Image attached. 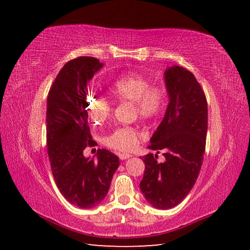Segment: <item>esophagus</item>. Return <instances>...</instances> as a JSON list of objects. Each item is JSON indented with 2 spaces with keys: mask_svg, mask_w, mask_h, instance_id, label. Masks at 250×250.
<instances>
[{
  "mask_svg": "<svg viewBox=\"0 0 250 250\" xmlns=\"http://www.w3.org/2000/svg\"><path fill=\"white\" fill-rule=\"evenodd\" d=\"M132 155L131 154H127V153H120L119 154V157H120V160H127V158H129V157H131Z\"/></svg>",
  "mask_w": 250,
  "mask_h": 250,
  "instance_id": "esophagus-1",
  "label": "esophagus"
}]
</instances>
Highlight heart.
Listing matches in <instances>:
<instances>
[{
    "mask_svg": "<svg viewBox=\"0 0 250 250\" xmlns=\"http://www.w3.org/2000/svg\"><path fill=\"white\" fill-rule=\"evenodd\" d=\"M109 93L119 102H131L133 117L151 121L160 117L167 105V90L142 75L129 73L113 78L109 83ZM86 112L90 120L101 125L110 118L112 105L106 98L89 94L85 101ZM143 134L134 126H120L106 134L103 144L118 152H130L137 148Z\"/></svg>",
    "mask_w": 250,
    "mask_h": 250,
    "instance_id": "1",
    "label": "heart"
}]
</instances>
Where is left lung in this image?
I'll list each match as a JSON object with an SVG mask.
<instances>
[{"instance_id":"obj_1","label":"left lung","mask_w":250,"mask_h":250,"mask_svg":"<svg viewBox=\"0 0 250 250\" xmlns=\"http://www.w3.org/2000/svg\"><path fill=\"white\" fill-rule=\"evenodd\" d=\"M170 103L164 120L150 140L149 149L163 151L143 157L145 172L141 191L154 208L176 207L192 190L203 162L208 132V102L200 83L181 66L165 73Z\"/></svg>"}]
</instances>
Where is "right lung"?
Returning <instances> with one entry per match:
<instances>
[{
    "mask_svg": "<svg viewBox=\"0 0 250 250\" xmlns=\"http://www.w3.org/2000/svg\"><path fill=\"white\" fill-rule=\"evenodd\" d=\"M102 63L81 56L67 62L52 83L47 100V151L51 171L63 197L80 208H90L106 196L119 157L98 149L97 161L83 151L94 147L85 109L86 83Z\"/></svg>",
    "mask_w": 250,
    "mask_h": 250,
    "instance_id": "right-lung-1",
    "label": "right lung"
}]
</instances>
